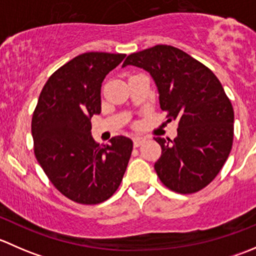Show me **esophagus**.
<instances>
[{
  "label": "esophagus",
  "instance_id": "esophagus-1",
  "mask_svg": "<svg viewBox=\"0 0 256 256\" xmlns=\"http://www.w3.org/2000/svg\"><path fill=\"white\" fill-rule=\"evenodd\" d=\"M144 141V138H140V136H136V138H134V146L138 147V146H140V144H142Z\"/></svg>",
  "mask_w": 256,
  "mask_h": 256
}]
</instances>
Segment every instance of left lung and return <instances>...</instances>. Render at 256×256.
<instances>
[{"label":"left lung","instance_id":"8db88e82","mask_svg":"<svg viewBox=\"0 0 256 256\" xmlns=\"http://www.w3.org/2000/svg\"><path fill=\"white\" fill-rule=\"evenodd\" d=\"M144 69L158 90L167 121L178 122L174 141L156 138L161 182L182 194L208 186L226 164L234 135V110L210 69L180 49L158 44L132 53L122 66Z\"/></svg>","mask_w":256,"mask_h":256}]
</instances>
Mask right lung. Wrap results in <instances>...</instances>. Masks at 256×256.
Returning <instances> with one entry per match:
<instances>
[{
  "label": "right lung",
  "mask_w": 256,
  "mask_h": 256,
  "mask_svg": "<svg viewBox=\"0 0 256 256\" xmlns=\"http://www.w3.org/2000/svg\"><path fill=\"white\" fill-rule=\"evenodd\" d=\"M126 54L89 52L54 72L32 118L34 154L54 187L80 204H98L116 192L132 141L115 136L100 146L92 136V115L102 112V84Z\"/></svg>",
  "instance_id": "right-lung-1"
}]
</instances>
